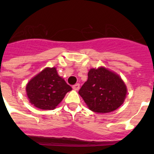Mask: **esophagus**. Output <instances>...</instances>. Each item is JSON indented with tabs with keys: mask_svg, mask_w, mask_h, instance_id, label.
Here are the masks:
<instances>
[{
	"mask_svg": "<svg viewBox=\"0 0 154 154\" xmlns=\"http://www.w3.org/2000/svg\"><path fill=\"white\" fill-rule=\"evenodd\" d=\"M79 88H80L79 83L75 84V85L72 86V89H74V90H79Z\"/></svg>",
	"mask_w": 154,
	"mask_h": 154,
	"instance_id": "34e87169",
	"label": "esophagus"
}]
</instances>
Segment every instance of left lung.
Segmentation results:
<instances>
[{
	"instance_id": "1",
	"label": "left lung",
	"mask_w": 154,
	"mask_h": 154,
	"mask_svg": "<svg viewBox=\"0 0 154 154\" xmlns=\"http://www.w3.org/2000/svg\"><path fill=\"white\" fill-rule=\"evenodd\" d=\"M126 86L117 74L106 68L91 69L79 94L89 109L98 113L112 112L123 104Z\"/></svg>"
}]
</instances>
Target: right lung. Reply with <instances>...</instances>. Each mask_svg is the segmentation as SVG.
<instances>
[{"mask_svg": "<svg viewBox=\"0 0 154 154\" xmlns=\"http://www.w3.org/2000/svg\"><path fill=\"white\" fill-rule=\"evenodd\" d=\"M71 90L72 87L58 75L55 67L42 70L26 85L30 103L45 110L54 109Z\"/></svg>", "mask_w": 154, "mask_h": 154, "instance_id": "1", "label": "right lung"}]
</instances>
